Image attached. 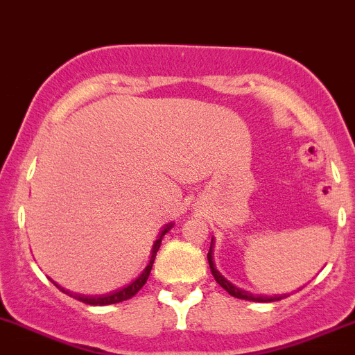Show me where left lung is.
Here are the masks:
<instances>
[{
  "mask_svg": "<svg viewBox=\"0 0 355 355\" xmlns=\"http://www.w3.org/2000/svg\"><path fill=\"white\" fill-rule=\"evenodd\" d=\"M207 258H208V265H210V270H211V275H214V279L217 280L218 286L224 287L225 291L229 292V294L234 295V297L246 299V301H253V302H273V301H280V299L287 297V294H282V295H261V294H258V295H254V294H251V292L243 291V288L236 287L234 284L229 282V280L225 279V277L222 275V273L218 272L217 268H215V263H214V237H211L210 251H208Z\"/></svg>",
  "mask_w": 355,
  "mask_h": 355,
  "instance_id": "obj_1",
  "label": "left lung"
}]
</instances>
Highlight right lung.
<instances>
[{
	"mask_svg": "<svg viewBox=\"0 0 355 355\" xmlns=\"http://www.w3.org/2000/svg\"><path fill=\"white\" fill-rule=\"evenodd\" d=\"M173 222H169V224L164 225L162 229H160L159 236H157V239L153 241V246H152V251H150V259H148L147 266H145L144 272L140 273V275L137 277L135 280H131L130 284H126V286L121 287V288H116V291H111L107 292V294H98V295H85V294H76V292H71V291H67L64 287L58 286L56 282L53 280V284L56 286L60 291H63L64 294L71 295V297L78 299V301L85 302V304H90V306H107V304H116V302H123L126 301V299H131L135 294H137L138 291H140L141 287L147 284L148 280V275H150V270H152V265L153 261H155V257H157V251H159L160 244H162V239L164 236H166L167 232L173 229Z\"/></svg>",
	"mask_w": 355,
	"mask_h": 355,
	"instance_id": "obj_1",
	"label": "right lung"
}]
</instances>
